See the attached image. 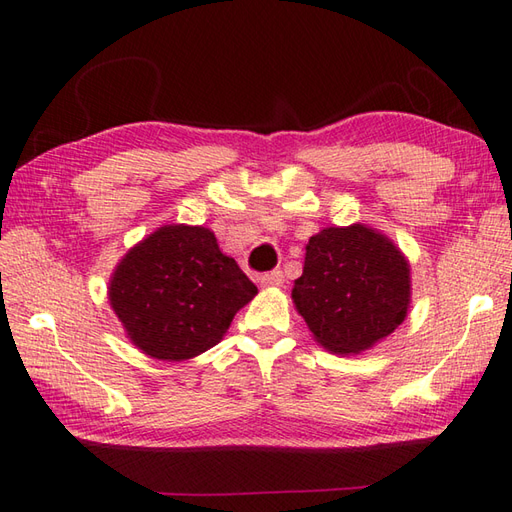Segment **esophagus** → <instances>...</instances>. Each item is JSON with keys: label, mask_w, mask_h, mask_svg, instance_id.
I'll list each match as a JSON object with an SVG mask.
<instances>
[{"label": "esophagus", "mask_w": 512, "mask_h": 512, "mask_svg": "<svg viewBox=\"0 0 512 512\" xmlns=\"http://www.w3.org/2000/svg\"><path fill=\"white\" fill-rule=\"evenodd\" d=\"M282 282H285V276H282V271H278V269H274V271H269V274L260 276V285L267 287V289L282 287Z\"/></svg>", "instance_id": "1"}]
</instances>
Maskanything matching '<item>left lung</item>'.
<instances>
[{
  "label": "left lung",
  "instance_id": "8db88e82",
  "mask_svg": "<svg viewBox=\"0 0 512 512\" xmlns=\"http://www.w3.org/2000/svg\"><path fill=\"white\" fill-rule=\"evenodd\" d=\"M291 298L317 344L335 355H359L407 317L410 260L370 225L324 227L306 243Z\"/></svg>",
  "mask_w": 512,
  "mask_h": 512
}]
</instances>
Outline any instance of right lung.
<instances>
[{
  "mask_svg": "<svg viewBox=\"0 0 512 512\" xmlns=\"http://www.w3.org/2000/svg\"><path fill=\"white\" fill-rule=\"evenodd\" d=\"M109 304L131 344L162 361L217 346L258 293L203 225H164L135 243L109 278Z\"/></svg>",
  "mask_w": 512,
  "mask_h": 512,
  "instance_id": "obj_1",
  "label": "right lung"
}]
</instances>
